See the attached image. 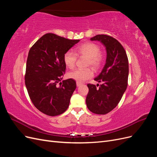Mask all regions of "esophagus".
I'll return each mask as SVG.
<instances>
[{
    "instance_id": "1",
    "label": "esophagus",
    "mask_w": 157,
    "mask_h": 157,
    "mask_svg": "<svg viewBox=\"0 0 157 157\" xmlns=\"http://www.w3.org/2000/svg\"><path fill=\"white\" fill-rule=\"evenodd\" d=\"M82 85V83L81 82H77V86L78 87L80 86H81Z\"/></svg>"
}]
</instances>
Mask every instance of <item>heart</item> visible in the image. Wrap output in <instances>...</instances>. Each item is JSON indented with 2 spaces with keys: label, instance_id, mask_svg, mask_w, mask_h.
<instances>
[{
  "label": "heart",
  "instance_id": "b5f03b06",
  "mask_svg": "<svg viewBox=\"0 0 157 157\" xmlns=\"http://www.w3.org/2000/svg\"><path fill=\"white\" fill-rule=\"evenodd\" d=\"M98 44L94 42H87L77 46L75 50V53L71 51L66 52L63 56L65 65L69 69L75 67L77 62V57L87 58L86 66H90L94 70H98L101 67L105 59V56L100 50ZM68 77L76 81L82 82L91 78L94 76V73L91 69H77L71 71L67 75Z\"/></svg>",
  "mask_w": 157,
  "mask_h": 157
}]
</instances>
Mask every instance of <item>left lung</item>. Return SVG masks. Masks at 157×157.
I'll list each match as a JSON object with an SVG mask.
<instances>
[{
    "instance_id": "1",
    "label": "left lung",
    "mask_w": 157,
    "mask_h": 157,
    "mask_svg": "<svg viewBox=\"0 0 157 157\" xmlns=\"http://www.w3.org/2000/svg\"><path fill=\"white\" fill-rule=\"evenodd\" d=\"M90 40L100 41L105 46L107 59L101 73L94 78L103 84L99 88L94 84H87L89 92L86 103L93 113L105 115L117 106L126 91L129 73L128 59L124 48L115 38L98 35Z\"/></svg>"
}]
</instances>
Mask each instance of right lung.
<instances>
[{
	"instance_id": "add662e5",
	"label": "right lung",
	"mask_w": 157,
	"mask_h": 157,
	"mask_svg": "<svg viewBox=\"0 0 157 157\" xmlns=\"http://www.w3.org/2000/svg\"><path fill=\"white\" fill-rule=\"evenodd\" d=\"M79 40L47 33L32 46L28 54L25 83L35 107L46 115H59L67 110L77 86L71 78L63 80L66 65L63 56Z\"/></svg>"
}]
</instances>
